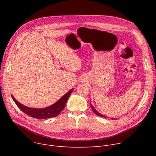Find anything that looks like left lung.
<instances>
[{"label": "left lung", "instance_id": "8db88e82", "mask_svg": "<svg viewBox=\"0 0 156 156\" xmlns=\"http://www.w3.org/2000/svg\"><path fill=\"white\" fill-rule=\"evenodd\" d=\"M90 107H91V108H92V111H94V112H95L97 115H98V116H101V117H104V118H107L106 116H104V115H102V114H100L99 112H98L96 110H95V109L93 107V105H92V104H90ZM112 119H114V118H111Z\"/></svg>", "mask_w": 156, "mask_h": 156}]
</instances>
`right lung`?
<instances>
[{"label": "right lung", "mask_w": 156, "mask_h": 156, "mask_svg": "<svg viewBox=\"0 0 156 156\" xmlns=\"http://www.w3.org/2000/svg\"><path fill=\"white\" fill-rule=\"evenodd\" d=\"M73 88L70 90L68 92H67L64 95H63L59 100L57 101L53 105L43 109H36L27 107V106L21 104V103L16 101L12 95H11V97L15 104L17 105L18 107L23 112L28 114V115H29L31 117L35 118L37 119H44L55 117L58 115L64 108L68 98L69 97L71 92H73Z\"/></svg>", "instance_id": "add662e5"}]
</instances>
